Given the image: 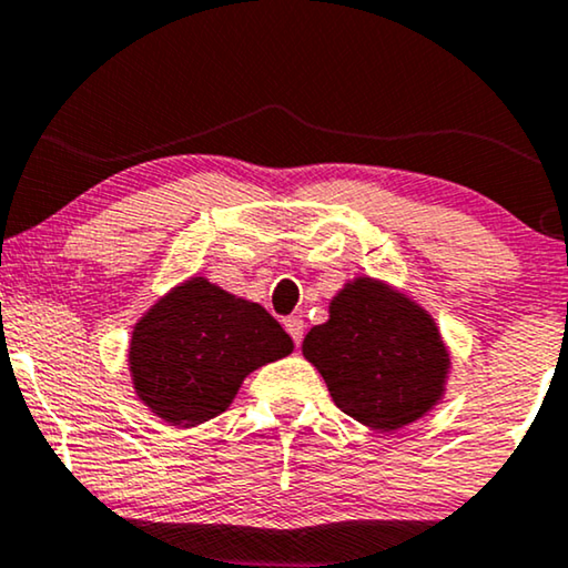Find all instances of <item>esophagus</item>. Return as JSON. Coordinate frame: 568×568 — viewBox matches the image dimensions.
<instances>
[{
	"label": "esophagus",
	"mask_w": 568,
	"mask_h": 568,
	"mask_svg": "<svg viewBox=\"0 0 568 568\" xmlns=\"http://www.w3.org/2000/svg\"><path fill=\"white\" fill-rule=\"evenodd\" d=\"M283 324H285V329H288V335L293 337V343L301 345V339H304V329H306L304 320H301V316H288Z\"/></svg>",
	"instance_id": "esophagus-1"
}]
</instances>
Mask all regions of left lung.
<instances>
[{
	"instance_id": "8db88e82",
	"label": "left lung",
	"mask_w": 568,
	"mask_h": 568,
	"mask_svg": "<svg viewBox=\"0 0 568 568\" xmlns=\"http://www.w3.org/2000/svg\"><path fill=\"white\" fill-rule=\"evenodd\" d=\"M301 353L339 410L384 434L420 420L447 395L452 353L436 320L387 280H347Z\"/></svg>"
}]
</instances>
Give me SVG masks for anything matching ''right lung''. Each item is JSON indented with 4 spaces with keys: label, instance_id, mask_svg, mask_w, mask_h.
Listing matches in <instances>:
<instances>
[{
    "label": "right lung",
    "instance_id": "obj_1",
    "mask_svg": "<svg viewBox=\"0 0 568 568\" xmlns=\"http://www.w3.org/2000/svg\"><path fill=\"white\" fill-rule=\"evenodd\" d=\"M293 353L267 308L192 275L134 322L126 366L150 413L194 428L225 413L256 368Z\"/></svg>",
    "mask_w": 568,
    "mask_h": 568
}]
</instances>
